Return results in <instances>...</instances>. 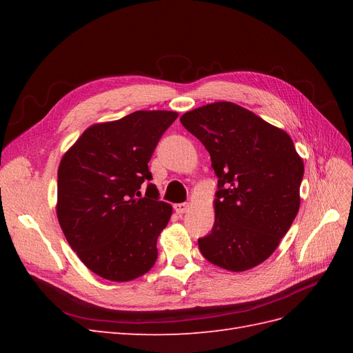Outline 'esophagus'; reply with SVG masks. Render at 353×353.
<instances>
[{
	"mask_svg": "<svg viewBox=\"0 0 353 353\" xmlns=\"http://www.w3.org/2000/svg\"><path fill=\"white\" fill-rule=\"evenodd\" d=\"M174 209L178 215H183V213H185L190 209V203H178V205L174 206Z\"/></svg>",
	"mask_w": 353,
	"mask_h": 353,
	"instance_id": "1",
	"label": "esophagus"
}]
</instances>
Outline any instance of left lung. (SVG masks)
Masks as SVG:
<instances>
[{
  "label": "left lung",
  "mask_w": 353,
  "mask_h": 353,
  "mask_svg": "<svg viewBox=\"0 0 353 353\" xmlns=\"http://www.w3.org/2000/svg\"><path fill=\"white\" fill-rule=\"evenodd\" d=\"M210 154L218 176L215 223L199 239L205 258L240 272L266 261L301 206L303 162L290 135L228 101L181 116Z\"/></svg>",
  "instance_id": "obj_1"
}]
</instances>
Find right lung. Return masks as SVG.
I'll return each instance as SVG.
<instances>
[{"label": "right lung", "mask_w": 353, "mask_h": 353, "mask_svg": "<svg viewBox=\"0 0 353 353\" xmlns=\"http://www.w3.org/2000/svg\"><path fill=\"white\" fill-rule=\"evenodd\" d=\"M176 112L138 110L90 126L57 172V218L88 270L110 281H131L150 271L156 241L172 215L159 200L148 162Z\"/></svg>", "instance_id": "add662e5"}]
</instances>
